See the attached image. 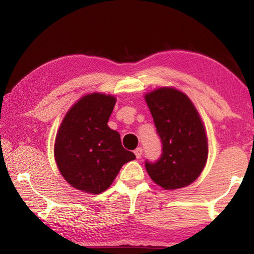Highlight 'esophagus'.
<instances>
[{
  "label": "esophagus",
  "instance_id": "obj_1",
  "mask_svg": "<svg viewBox=\"0 0 254 254\" xmlns=\"http://www.w3.org/2000/svg\"><path fill=\"white\" fill-rule=\"evenodd\" d=\"M142 152H143V149L142 148H136L135 150H134V154H135V157L139 159V158H141V156H142Z\"/></svg>",
  "mask_w": 254,
  "mask_h": 254
}]
</instances>
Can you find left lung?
<instances>
[{
	"label": "left lung",
	"mask_w": 254,
	"mask_h": 254,
	"mask_svg": "<svg viewBox=\"0 0 254 254\" xmlns=\"http://www.w3.org/2000/svg\"><path fill=\"white\" fill-rule=\"evenodd\" d=\"M145 102L162 143L160 158L145 160V169L165 189L188 186L203 171L208 153L198 112L184 93L170 87L147 94Z\"/></svg>",
	"instance_id": "obj_1"
}]
</instances>
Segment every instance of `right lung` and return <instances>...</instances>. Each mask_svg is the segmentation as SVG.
I'll return each mask as SVG.
<instances>
[{"label":"right lung","instance_id":"right-lung-1","mask_svg":"<svg viewBox=\"0 0 254 254\" xmlns=\"http://www.w3.org/2000/svg\"><path fill=\"white\" fill-rule=\"evenodd\" d=\"M115 97L94 93L68 111L56 136L55 157L63 177L72 187L101 194L111 186L124 163L135 156L122 147L107 122Z\"/></svg>","mask_w":254,"mask_h":254}]
</instances>
